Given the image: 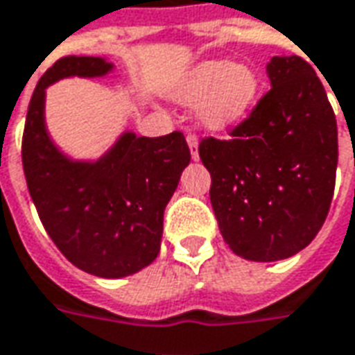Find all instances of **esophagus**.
<instances>
[{"label": "esophagus", "mask_w": 355, "mask_h": 355, "mask_svg": "<svg viewBox=\"0 0 355 355\" xmlns=\"http://www.w3.org/2000/svg\"><path fill=\"white\" fill-rule=\"evenodd\" d=\"M186 142H188V148H190V152H192V159H200V155H198V136L188 135L186 136Z\"/></svg>", "instance_id": "34e87169"}]
</instances>
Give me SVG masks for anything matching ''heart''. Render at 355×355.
<instances>
[{"instance_id": "obj_1", "label": "heart", "mask_w": 355, "mask_h": 355, "mask_svg": "<svg viewBox=\"0 0 355 355\" xmlns=\"http://www.w3.org/2000/svg\"><path fill=\"white\" fill-rule=\"evenodd\" d=\"M257 90L259 80L252 67L203 61L177 84L175 98L182 103H198L205 97L200 109L202 123L213 130H223L246 119Z\"/></svg>"}]
</instances>
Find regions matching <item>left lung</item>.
Masks as SVG:
<instances>
[{
  "label": "left lung",
  "instance_id": "left-lung-1",
  "mask_svg": "<svg viewBox=\"0 0 355 355\" xmlns=\"http://www.w3.org/2000/svg\"><path fill=\"white\" fill-rule=\"evenodd\" d=\"M271 90L230 140L203 138L213 211L229 248L250 261H279L317 236L338 163L334 111L313 67L298 55L267 63Z\"/></svg>",
  "mask_w": 355,
  "mask_h": 355
}]
</instances>
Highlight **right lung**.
Listing matches in <instances>:
<instances>
[{
	"label": "right lung",
	"instance_id": "right-lung-1",
	"mask_svg": "<svg viewBox=\"0 0 355 355\" xmlns=\"http://www.w3.org/2000/svg\"><path fill=\"white\" fill-rule=\"evenodd\" d=\"M111 71L103 57H61L42 74L22 135V169L44 229L74 267L101 279L135 275L157 257L163 211L190 163L178 130L159 138L125 132L98 161L59 152L46 128V88Z\"/></svg>",
	"mask_w": 355,
	"mask_h": 355
}]
</instances>
